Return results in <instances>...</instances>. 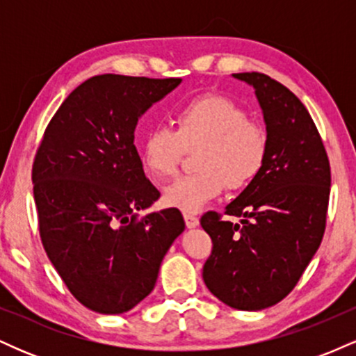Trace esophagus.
<instances>
[{
  "mask_svg": "<svg viewBox=\"0 0 356 356\" xmlns=\"http://www.w3.org/2000/svg\"><path fill=\"white\" fill-rule=\"evenodd\" d=\"M184 220H186L187 227H195L199 224V218L192 212H184Z\"/></svg>",
  "mask_w": 356,
  "mask_h": 356,
  "instance_id": "obj_1",
  "label": "esophagus"
}]
</instances>
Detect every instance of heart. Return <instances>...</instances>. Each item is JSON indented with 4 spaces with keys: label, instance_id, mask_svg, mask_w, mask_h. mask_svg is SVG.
Wrapping results in <instances>:
<instances>
[{
    "label": "heart",
    "instance_id": "1",
    "mask_svg": "<svg viewBox=\"0 0 356 356\" xmlns=\"http://www.w3.org/2000/svg\"><path fill=\"white\" fill-rule=\"evenodd\" d=\"M174 130L155 125L138 147L145 172L157 182L177 175L187 152H195L197 172L165 189L167 206L195 212L224 189H248L268 161V134L246 110L227 97L206 93L175 108Z\"/></svg>",
    "mask_w": 356,
    "mask_h": 356
}]
</instances>
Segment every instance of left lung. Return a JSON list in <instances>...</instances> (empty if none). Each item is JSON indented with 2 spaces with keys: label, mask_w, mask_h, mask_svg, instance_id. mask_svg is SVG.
<instances>
[{
  "label": "left lung",
  "mask_w": 356,
  "mask_h": 356,
  "mask_svg": "<svg viewBox=\"0 0 356 356\" xmlns=\"http://www.w3.org/2000/svg\"><path fill=\"white\" fill-rule=\"evenodd\" d=\"M256 90L268 132L263 172L224 214L206 212L212 251L202 277L222 303L256 312L293 291L326 227L332 170L312 115L295 93L259 72L234 73Z\"/></svg>",
  "instance_id": "8db88e82"
}]
</instances>
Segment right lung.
Masks as SVG:
<instances>
[{
  "instance_id": "right-lung-1",
  "label": "right lung",
  "mask_w": 356,
  "mask_h": 356,
  "mask_svg": "<svg viewBox=\"0 0 356 356\" xmlns=\"http://www.w3.org/2000/svg\"><path fill=\"white\" fill-rule=\"evenodd\" d=\"M181 79L105 73L65 99L36 149L31 181L43 248L68 291L104 314L132 309L186 224L161 197L134 145L137 120Z\"/></svg>"
}]
</instances>
